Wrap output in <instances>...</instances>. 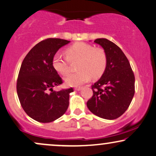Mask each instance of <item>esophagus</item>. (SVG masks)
<instances>
[{
	"label": "esophagus",
	"mask_w": 156,
	"mask_h": 156,
	"mask_svg": "<svg viewBox=\"0 0 156 156\" xmlns=\"http://www.w3.org/2000/svg\"><path fill=\"white\" fill-rule=\"evenodd\" d=\"M81 89H82V87H78V86H76L75 87H74V90H76V91H80Z\"/></svg>",
	"instance_id": "34e87169"
}]
</instances>
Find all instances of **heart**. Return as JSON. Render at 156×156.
<instances>
[{"label":"heart","mask_w":156,"mask_h":156,"mask_svg":"<svg viewBox=\"0 0 156 156\" xmlns=\"http://www.w3.org/2000/svg\"><path fill=\"white\" fill-rule=\"evenodd\" d=\"M66 58L55 54L52 59V66L56 72L62 75L69 73V62L78 61L76 73L65 78L68 85L76 86L87 82L92 77L98 79L105 72L107 66V56L104 50L84 42H76L65 50Z\"/></svg>","instance_id":"obj_1"}]
</instances>
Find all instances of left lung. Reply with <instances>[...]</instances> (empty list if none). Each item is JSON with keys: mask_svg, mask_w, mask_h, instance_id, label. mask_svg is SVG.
<instances>
[{"mask_svg": "<svg viewBox=\"0 0 156 156\" xmlns=\"http://www.w3.org/2000/svg\"><path fill=\"white\" fill-rule=\"evenodd\" d=\"M104 48L107 66L98 82L92 85L93 95L87 106L93 114L107 120L120 117L135 94V76L130 62L120 48L107 38H97Z\"/></svg>", "mask_w": 156, "mask_h": 156, "instance_id": "8db88e82", "label": "left lung"}]
</instances>
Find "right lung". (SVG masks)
<instances>
[{
    "label": "right lung",
    "mask_w": 156,
    "mask_h": 156,
    "mask_svg": "<svg viewBox=\"0 0 156 156\" xmlns=\"http://www.w3.org/2000/svg\"><path fill=\"white\" fill-rule=\"evenodd\" d=\"M69 42L62 38L44 39L30 50L21 64L16 83L18 97L26 114L39 122H53L69 107V93L74 90H53L63 80L52 66V59L56 51Z\"/></svg>",
    "instance_id": "obj_1"
}]
</instances>
